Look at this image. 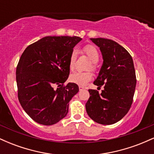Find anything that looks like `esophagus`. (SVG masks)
<instances>
[{
	"mask_svg": "<svg viewBox=\"0 0 154 154\" xmlns=\"http://www.w3.org/2000/svg\"><path fill=\"white\" fill-rule=\"evenodd\" d=\"M84 87H83V86H82V85H79V90H82V89H84Z\"/></svg>",
	"mask_w": 154,
	"mask_h": 154,
	"instance_id": "obj_1",
	"label": "esophagus"
}]
</instances>
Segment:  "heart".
<instances>
[{
    "instance_id": "b5f03b06",
    "label": "heart",
    "mask_w": 154,
    "mask_h": 154,
    "mask_svg": "<svg viewBox=\"0 0 154 154\" xmlns=\"http://www.w3.org/2000/svg\"><path fill=\"white\" fill-rule=\"evenodd\" d=\"M84 53L88 56L89 59L93 62L92 65V69H95V63H98L99 61V54H98V51L93 45H86L83 48ZM77 53L76 51H73L72 52L71 55L69 57V69L72 70L75 67V61L77 59ZM93 78V75L91 72H75L70 75L69 80L72 82L75 83V84L79 85L84 86L87 83L91 81Z\"/></svg>"
}]
</instances>
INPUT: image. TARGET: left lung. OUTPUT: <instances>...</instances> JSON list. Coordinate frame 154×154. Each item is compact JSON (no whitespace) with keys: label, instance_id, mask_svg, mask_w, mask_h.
<instances>
[{"label":"left lung","instance_id":"1","mask_svg":"<svg viewBox=\"0 0 154 154\" xmlns=\"http://www.w3.org/2000/svg\"><path fill=\"white\" fill-rule=\"evenodd\" d=\"M100 48L103 65L95 85L103 90L100 93L88 90L90 98L86 111L93 121L101 125H112L128 114L131 107L136 86L135 67L128 51L112 40L91 38Z\"/></svg>","mask_w":154,"mask_h":154}]
</instances>
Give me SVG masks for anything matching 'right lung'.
I'll use <instances>...</instances> for the list:
<instances>
[{"label": "right lung", "instance_id": "right-lung-1", "mask_svg": "<svg viewBox=\"0 0 154 154\" xmlns=\"http://www.w3.org/2000/svg\"><path fill=\"white\" fill-rule=\"evenodd\" d=\"M82 38L48 36L24 50L17 67L18 98L35 122L52 125L68 113L69 102L79 91L75 83L63 84L69 75V57ZM55 85L59 88L55 89Z\"/></svg>", "mask_w": 154, "mask_h": 154}]
</instances>
